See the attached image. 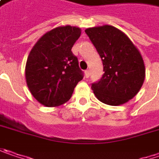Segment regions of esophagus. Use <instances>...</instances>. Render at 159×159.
<instances>
[{"label":"esophagus","instance_id":"obj_1","mask_svg":"<svg viewBox=\"0 0 159 159\" xmlns=\"http://www.w3.org/2000/svg\"><path fill=\"white\" fill-rule=\"evenodd\" d=\"M84 75H85V77H86V78H88L89 76H90V70L87 69V70L84 71Z\"/></svg>","mask_w":159,"mask_h":159}]
</instances>
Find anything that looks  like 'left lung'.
Masks as SVG:
<instances>
[{
    "label": "left lung",
    "instance_id": "left-lung-1",
    "mask_svg": "<svg viewBox=\"0 0 159 159\" xmlns=\"http://www.w3.org/2000/svg\"><path fill=\"white\" fill-rule=\"evenodd\" d=\"M102 61L103 75L92 84L96 98L117 106L132 99L145 79V66L140 53L126 35L112 26L85 30Z\"/></svg>",
    "mask_w": 159,
    "mask_h": 159
}]
</instances>
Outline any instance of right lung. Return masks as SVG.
<instances>
[{"label":"right lung","mask_w":159,"mask_h":159,"mask_svg":"<svg viewBox=\"0 0 159 159\" xmlns=\"http://www.w3.org/2000/svg\"><path fill=\"white\" fill-rule=\"evenodd\" d=\"M76 27H58L42 36L29 55L25 75L31 94L41 104L55 107L71 98L83 79L77 57L72 48L79 39Z\"/></svg>","instance_id":"obj_1"}]
</instances>
